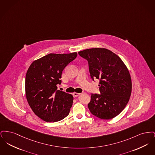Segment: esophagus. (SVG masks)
<instances>
[{
  "mask_svg": "<svg viewBox=\"0 0 155 155\" xmlns=\"http://www.w3.org/2000/svg\"><path fill=\"white\" fill-rule=\"evenodd\" d=\"M81 94V93H77V92H74V94H73V96H74V97H77V96H79V95H80Z\"/></svg>",
  "mask_w": 155,
  "mask_h": 155,
  "instance_id": "1",
  "label": "esophagus"
}]
</instances>
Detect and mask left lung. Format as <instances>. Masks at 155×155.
Returning <instances> with one entry per match:
<instances>
[{"label":"left lung","instance_id":"1","mask_svg":"<svg viewBox=\"0 0 155 155\" xmlns=\"http://www.w3.org/2000/svg\"><path fill=\"white\" fill-rule=\"evenodd\" d=\"M78 54L88 60L92 80H100L101 94H92L88 104L91 113L103 120L116 117L124 110L131 94L128 69L118 56L106 48L85 49Z\"/></svg>","mask_w":155,"mask_h":155}]
</instances>
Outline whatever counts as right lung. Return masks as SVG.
Here are the masks:
<instances>
[{
	"label": "right lung",
	"instance_id": "1",
	"mask_svg": "<svg viewBox=\"0 0 155 155\" xmlns=\"http://www.w3.org/2000/svg\"><path fill=\"white\" fill-rule=\"evenodd\" d=\"M77 53H50L34 60L25 77V96L32 110L46 122H57L69 114L74 97L58 90L63 70Z\"/></svg>",
	"mask_w": 155,
	"mask_h": 155
}]
</instances>
